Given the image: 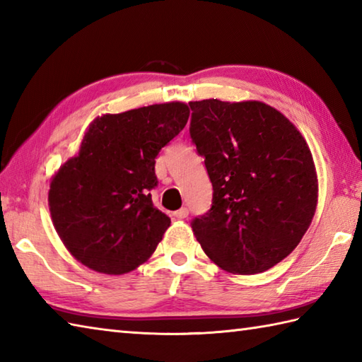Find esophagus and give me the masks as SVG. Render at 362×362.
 <instances>
[{"label":"esophagus","instance_id":"esophagus-1","mask_svg":"<svg viewBox=\"0 0 362 362\" xmlns=\"http://www.w3.org/2000/svg\"><path fill=\"white\" fill-rule=\"evenodd\" d=\"M188 209H187V206H183V209H180V210H177L175 213H174V216L175 218H179V219H185L187 216H188Z\"/></svg>","mask_w":362,"mask_h":362}]
</instances>
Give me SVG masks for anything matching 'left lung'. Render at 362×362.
Masks as SVG:
<instances>
[{"instance_id": "1", "label": "left lung", "mask_w": 362, "mask_h": 362, "mask_svg": "<svg viewBox=\"0 0 362 362\" xmlns=\"http://www.w3.org/2000/svg\"><path fill=\"white\" fill-rule=\"evenodd\" d=\"M189 136L213 185L211 209L191 222L213 263L259 274L297 247L317 205L311 151L296 126L259 101L189 103Z\"/></svg>"}]
</instances>
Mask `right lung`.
<instances>
[{
    "label": "right lung",
    "mask_w": 362,
    "mask_h": 362,
    "mask_svg": "<svg viewBox=\"0 0 362 362\" xmlns=\"http://www.w3.org/2000/svg\"><path fill=\"white\" fill-rule=\"evenodd\" d=\"M188 117L183 103L103 115L90 124L78 156L52 177L54 228L83 266L121 275L157 249L171 219L152 204L156 158Z\"/></svg>",
    "instance_id": "right-lung-1"
}]
</instances>
